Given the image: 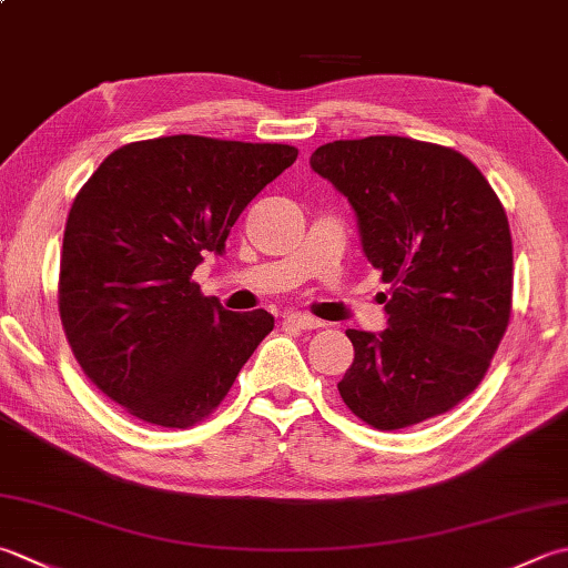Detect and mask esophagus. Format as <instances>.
Returning a JSON list of instances; mask_svg holds the SVG:
<instances>
[{"mask_svg": "<svg viewBox=\"0 0 568 568\" xmlns=\"http://www.w3.org/2000/svg\"><path fill=\"white\" fill-rule=\"evenodd\" d=\"M283 317H285L287 325L295 327V329H317V327L325 325V322H322V320H317L313 315H305V313H287Z\"/></svg>", "mask_w": 568, "mask_h": 568, "instance_id": "34e87169", "label": "esophagus"}]
</instances>
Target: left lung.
<instances>
[{
	"label": "left lung",
	"mask_w": 568,
	"mask_h": 568,
	"mask_svg": "<svg viewBox=\"0 0 568 568\" xmlns=\"http://www.w3.org/2000/svg\"><path fill=\"white\" fill-rule=\"evenodd\" d=\"M310 166L347 196L382 281L386 329H347L344 404L379 430L440 416L475 392L513 313L503 204L460 152L376 135L322 144Z\"/></svg>",
	"instance_id": "1"
}]
</instances>
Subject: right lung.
<instances>
[{
  "label": "right lung",
  "mask_w": 568,
  "mask_h": 568,
  "mask_svg": "<svg viewBox=\"0 0 568 568\" xmlns=\"http://www.w3.org/2000/svg\"><path fill=\"white\" fill-rule=\"evenodd\" d=\"M297 158L291 144L199 135L108 154L73 199L59 310L91 382L144 424L206 418L273 329L265 310L231 313L192 273L226 251L231 226Z\"/></svg>",
  "instance_id": "add662e5"
}]
</instances>
